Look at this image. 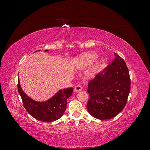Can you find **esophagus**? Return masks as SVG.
I'll list each match as a JSON object with an SVG mask.
<instances>
[{
    "label": "esophagus",
    "mask_w": 150,
    "mask_h": 150,
    "mask_svg": "<svg viewBox=\"0 0 150 150\" xmlns=\"http://www.w3.org/2000/svg\"><path fill=\"white\" fill-rule=\"evenodd\" d=\"M82 88H81V86L79 85H77L74 88V92H79L81 91H82Z\"/></svg>",
    "instance_id": "34e87169"
}]
</instances>
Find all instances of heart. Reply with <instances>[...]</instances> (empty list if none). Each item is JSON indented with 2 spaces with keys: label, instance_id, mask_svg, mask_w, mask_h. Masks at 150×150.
Segmentation results:
<instances>
[{
  "label": "heart",
  "instance_id": "1",
  "mask_svg": "<svg viewBox=\"0 0 150 150\" xmlns=\"http://www.w3.org/2000/svg\"><path fill=\"white\" fill-rule=\"evenodd\" d=\"M98 56L93 52H87L81 54L75 57L72 61V64L76 68H84L91 64L93 61L96 59ZM95 62V61H94ZM102 65V61L99 59L96 60L91 67L88 73V77H93L96 74Z\"/></svg>",
  "mask_w": 150,
  "mask_h": 150
}]
</instances>
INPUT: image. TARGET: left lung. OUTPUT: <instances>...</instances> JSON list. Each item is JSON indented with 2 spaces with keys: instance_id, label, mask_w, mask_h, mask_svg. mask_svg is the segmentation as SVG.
Returning <instances> with one entry per match:
<instances>
[{
  "instance_id": "8db88e82",
  "label": "left lung",
  "mask_w": 150,
  "mask_h": 150,
  "mask_svg": "<svg viewBox=\"0 0 150 150\" xmlns=\"http://www.w3.org/2000/svg\"><path fill=\"white\" fill-rule=\"evenodd\" d=\"M115 59L88 83L87 110L100 120L111 119L123 110L130 91V78L125 61L115 53Z\"/></svg>"
}]
</instances>
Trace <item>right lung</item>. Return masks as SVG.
Listing matches in <instances>:
<instances>
[{"label":"right lung","instance_id":"right-lung-1","mask_svg":"<svg viewBox=\"0 0 150 150\" xmlns=\"http://www.w3.org/2000/svg\"><path fill=\"white\" fill-rule=\"evenodd\" d=\"M48 51L44 50L45 52ZM38 51H40V50L35 52ZM17 88L27 111L35 119L44 122H52L62 116L66 110L67 99L71 96L73 91L72 88L60 89L47 100L38 101L24 93L21 86L19 78L18 79Z\"/></svg>","mask_w":150,"mask_h":150}]
</instances>
